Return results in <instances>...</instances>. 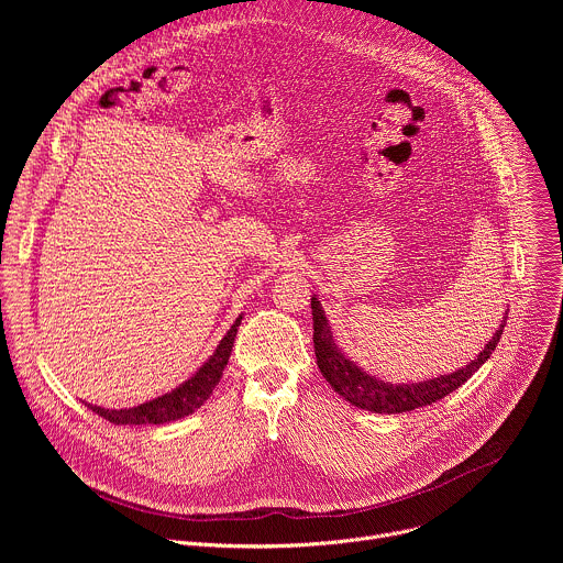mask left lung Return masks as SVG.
I'll list each match as a JSON object with an SVG mask.
<instances>
[{
    "label": "left lung",
    "mask_w": 563,
    "mask_h": 563,
    "mask_svg": "<svg viewBox=\"0 0 563 563\" xmlns=\"http://www.w3.org/2000/svg\"><path fill=\"white\" fill-rule=\"evenodd\" d=\"M311 316H313V352H316V363L320 374L325 376V380L334 387L336 394H341L347 400V404L376 415L412 412L417 408L432 406L437 400L445 398L450 391L459 389L481 365L490 358L506 328V320H501V325L495 332L493 341L465 367L439 378L423 380V383L391 385L365 374L358 365H354L350 358L341 354V350L332 339L328 318L323 309H320L318 298H311Z\"/></svg>",
    "instance_id": "obj_1"
}]
</instances>
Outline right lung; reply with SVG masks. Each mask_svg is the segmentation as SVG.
I'll list each match as a JSON object with an SVG mask.
<instances>
[{"instance_id": "1", "label": "right lung", "mask_w": 563, "mask_h": 563, "mask_svg": "<svg viewBox=\"0 0 563 563\" xmlns=\"http://www.w3.org/2000/svg\"><path fill=\"white\" fill-rule=\"evenodd\" d=\"M240 320H243V316L235 318V323L231 325L227 336L220 341L213 356L189 380H185L174 391H169L165 396H157V398L148 400V404H142V406H135L129 410H104V408H98L91 404H89V408L115 426H146V423L159 426V423L178 421V419L196 412L211 396L218 380L222 378V369L227 367Z\"/></svg>"}]
</instances>
